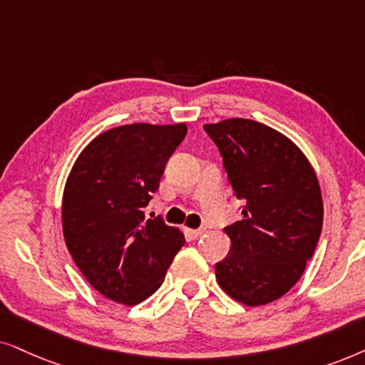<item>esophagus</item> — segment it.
<instances>
[{
  "label": "esophagus",
  "mask_w": 365,
  "mask_h": 365,
  "mask_svg": "<svg viewBox=\"0 0 365 365\" xmlns=\"http://www.w3.org/2000/svg\"><path fill=\"white\" fill-rule=\"evenodd\" d=\"M187 233H188V237H190V239L197 240V239H200L203 233H205V228H198V230H192V228H187Z\"/></svg>",
  "instance_id": "1"
}]
</instances>
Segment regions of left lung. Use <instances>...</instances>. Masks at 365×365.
Returning <instances> with one entry per match:
<instances>
[{
    "label": "left lung",
    "mask_w": 365,
    "mask_h": 365,
    "mask_svg": "<svg viewBox=\"0 0 365 365\" xmlns=\"http://www.w3.org/2000/svg\"><path fill=\"white\" fill-rule=\"evenodd\" d=\"M220 150L228 182L245 200L244 218L225 227L232 250L217 282L237 302L259 307L285 295L317 247L324 203L317 175L292 140L259 121L203 125Z\"/></svg>",
    "instance_id": "8db88e82"
}]
</instances>
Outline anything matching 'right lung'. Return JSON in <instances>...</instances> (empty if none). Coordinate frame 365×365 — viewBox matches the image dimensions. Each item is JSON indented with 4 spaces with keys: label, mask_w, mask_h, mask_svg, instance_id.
<instances>
[{
    "label": "right lung",
    "mask_w": 365,
    "mask_h": 365,
    "mask_svg": "<svg viewBox=\"0 0 365 365\" xmlns=\"http://www.w3.org/2000/svg\"><path fill=\"white\" fill-rule=\"evenodd\" d=\"M187 125L132 123L111 128L78 155L61 203L65 244L88 284L123 305L143 302L163 284L183 233L143 208Z\"/></svg>",
    "instance_id": "right-lung-1"
}]
</instances>
